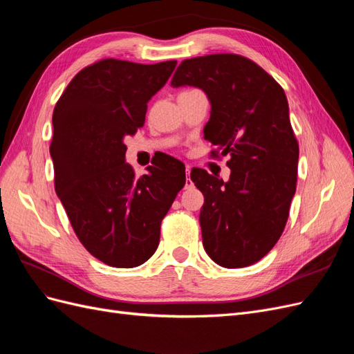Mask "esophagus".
<instances>
[{
    "label": "esophagus",
    "mask_w": 354,
    "mask_h": 354,
    "mask_svg": "<svg viewBox=\"0 0 354 354\" xmlns=\"http://www.w3.org/2000/svg\"><path fill=\"white\" fill-rule=\"evenodd\" d=\"M186 185H185V187L186 189H190V187H194V183H192V180H190V167L187 165L186 167Z\"/></svg>",
    "instance_id": "obj_1"
}]
</instances>
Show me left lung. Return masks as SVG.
Here are the masks:
<instances>
[{"instance_id":"left-lung-1","label":"left lung","mask_w":354,"mask_h":354,"mask_svg":"<svg viewBox=\"0 0 354 354\" xmlns=\"http://www.w3.org/2000/svg\"><path fill=\"white\" fill-rule=\"evenodd\" d=\"M173 87H198L211 103L203 138L214 156H229L223 181L194 168L203 194L199 214L203 248L221 267L261 260L279 241L295 195L298 143L283 88L252 60L209 55L181 62Z\"/></svg>"}]
</instances>
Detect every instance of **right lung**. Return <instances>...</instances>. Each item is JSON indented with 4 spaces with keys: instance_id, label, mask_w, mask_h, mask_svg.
<instances>
[{
    "instance_id": "obj_1",
    "label": "right lung",
    "mask_w": 354,
    "mask_h": 354,
    "mask_svg": "<svg viewBox=\"0 0 354 354\" xmlns=\"http://www.w3.org/2000/svg\"><path fill=\"white\" fill-rule=\"evenodd\" d=\"M176 65L100 60L75 75L53 112L56 194L85 250L112 267L151 259L160 221L186 183L173 156L156 159L140 178L125 162L124 138L143 127L147 102Z\"/></svg>"
}]
</instances>
